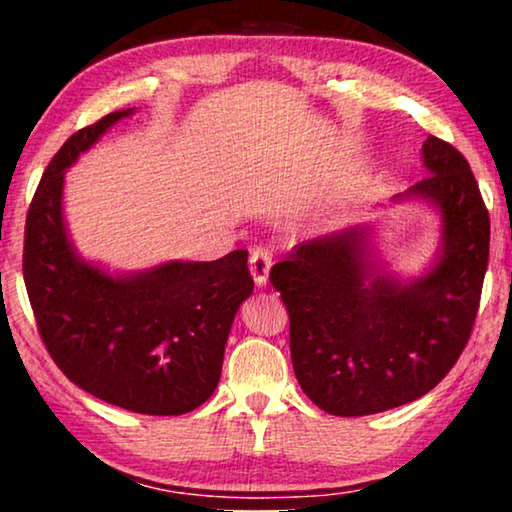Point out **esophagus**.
Here are the masks:
<instances>
[{
	"label": "esophagus",
	"mask_w": 512,
	"mask_h": 512,
	"mask_svg": "<svg viewBox=\"0 0 512 512\" xmlns=\"http://www.w3.org/2000/svg\"><path fill=\"white\" fill-rule=\"evenodd\" d=\"M250 273H253V280L257 287H266L268 273H271L273 266V253L268 248H253L250 250Z\"/></svg>",
	"instance_id": "1"
}]
</instances>
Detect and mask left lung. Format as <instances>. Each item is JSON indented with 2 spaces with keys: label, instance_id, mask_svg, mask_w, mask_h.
<instances>
[{
  "label": "left lung",
  "instance_id": "8db88e82",
  "mask_svg": "<svg viewBox=\"0 0 512 512\" xmlns=\"http://www.w3.org/2000/svg\"><path fill=\"white\" fill-rule=\"evenodd\" d=\"M429 176L397 198L438 207L443 246L413 282L370 259L366 228L298 244L271 271L289 311L291 361L318 409L343 418L413 402L440 384L470 341L490 253V216L452 144H422Z\"/></svg>",
  "mask_w": 512,
  "mask_h": 512
}]
</instances>
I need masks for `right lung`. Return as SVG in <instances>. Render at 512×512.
Listing matches in <instances>:
<instances>
[{"label": "right lung", "instance_id": "add662e5", "mask_svg": "<svg viewBox=\"0 0 512 512\" xmlns=\"http://www.w3.org/2000/svg\"><path fill=\"white\" fill-rule=\"evenodd\" d=\"M131 110H115L60 146L24 228V284L56 366L99 400L144 415H183L214 393L241 302L248 250L216 262H167L108 275L79 259L63 221V173Z\"/></svg>", "mask_w": 512, "mask_h": 512}]
</instances>
